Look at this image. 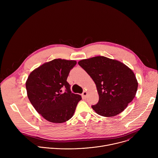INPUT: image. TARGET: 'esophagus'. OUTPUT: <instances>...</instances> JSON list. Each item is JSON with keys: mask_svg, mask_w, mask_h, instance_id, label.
<instances>
[{"mask_svg": "<svg viewBox=\"0 0 158 158\" xmlns=\"http://www.w3.org/2000/svg\"><path fill=\"white\" fill-rule=\"evenodd\" d=\"M87 91H84L82 93V98H84V99H85V98H86V96H87Z\"/></svg>", "mask_w": 158, "mask_h": 158, "instance_id": "esophagus-1", "label": "esophagus"}]
</instances>
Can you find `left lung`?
<instances>
[{"label":"left lung","instance_id":"8db88e82","mask_svg":"<svg viewBox=\"0 0 158 158\" xmlns=\"http://www.w3.org/2000/svg\"><path fill=\"white\" fill-rule=\"evenodd\" d=\"M79 65L94 81L99 101L91 107L97 114L112 117L121 113L136 96L138 83L123 63L104 56L81 60Z\"/></svg>","mask_w":158,"mask_h":158}]
</instances>
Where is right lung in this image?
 Instances as JSON below:
<instances>
[{"label":"right lung","mask_w":158,"mask_h":158,"mask_svg":"<svg viewBox=\"0 0 158 158\" xmlns=\"http://www.w3.org/2000/svg\"><path fill=\"white\" fill-rule=\"evenodd\" d=\"M76 63L54 59L39 66L28 77L26 84L28 98L38 113L49 122L62 123L69 120L82 99L80 95L72 93L67 81Z\"/></svg>","instance_id":"right-lung-1"}]
</instances>
